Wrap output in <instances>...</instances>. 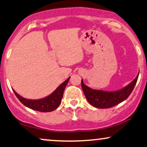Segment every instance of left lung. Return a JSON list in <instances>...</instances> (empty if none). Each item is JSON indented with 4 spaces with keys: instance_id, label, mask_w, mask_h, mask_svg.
Returning <instances> with one entry per match:
<instances>
[{
    "instance_id": "1",
    "label": "left lung",
    "mask_w": 147,
    "mask_h": 147,
    "mask_svg": "<svg viewBox=\"0 0 147 147\" xmlns=\"http://www.w3.org/2000/svg\"><path fill=\"white\" fill-rule=\"evenodd\" d=\"M138 76L139 74L127 86L122 89L115 92L94 90L84 84L82 79L81 85L86 99L90 104L96 108L108 109L122 103L129 97L136 84Z\"/></svg>"
}]
</instances>
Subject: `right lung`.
<instances>
[{
    "label": "right lung",
    "instance_id": "add662e5",
    "mask_svg": "<svg viewBox=\"0 0 147 147\" xmlns=\"http://www.w3.org/2000/svg\"><path fill=\"white\" fill-rule=\"evenodd\" d=\"M69 79L70 77L67 78L61 85L58 86L56 90L50 95H49L48 96L40 99L32 100L25 99L17 94L15 90H13V92L18 99L21 101V103L28 107V108L36 111L43 112V113L52 112L55 110L61 104L64 90Z\"/></svg>",
    "mask_w": 147,
    "mask_h": 147
}]
</instances>
